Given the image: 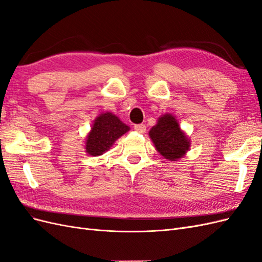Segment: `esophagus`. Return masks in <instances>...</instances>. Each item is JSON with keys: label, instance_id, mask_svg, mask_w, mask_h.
<instances>
[{"label": "esophagus", "instance_id": "obj_1", "mask_svg": "<svg viewBox=\"0 0 262 262\" xmlns=\"http://www.w3.org/2000/svg\"><path fill=\"white\" fill-rule=\"evenodd\" d=\"M134 130L139 133H145L146 125L145 124H136L134 125Z\"/></svg>", "mask_w": 262, "mask_h": 262}]
</instances>
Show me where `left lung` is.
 I'll use <instances>...</instances> for the list:
<instances>
[{
  "label": "left lung",
  "mask_w": 262,
  "mask_h": 262,
  "mask_svg": "<svg viewBox=\"0 0 262 262\" xmlns=\"http://www.w3.org/2000/svg\"><path fill=\"white\" fill-rule=\"evenodd\" d=\"M149 138L158 152L170 161H177L184 156L190 146L186 134L171 115H164L158 119L157 124L149 131Z\"/></svg>",
  "instance_id": "left-lung-1"
}]
</instances>
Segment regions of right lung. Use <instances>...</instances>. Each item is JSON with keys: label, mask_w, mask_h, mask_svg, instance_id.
Here are the masks:
<instances>
[{"label": "right lung", "mask_w": 262, "mask_h": 262, "mask_svg": "<svg viewBox=\"0 0 262 262\" xmlns=\"http://www.w3.org/2000/svg\"><path fill=\"white\" fill-rule=\"evenodd\" d=\"M130 128L120 121L115 115L101 114L94 121L93 128L87 136L86 152L92 156H98L105 153L117 139L120 138Z\"/></svg>", "instance_id": "1"}]
</instances>
